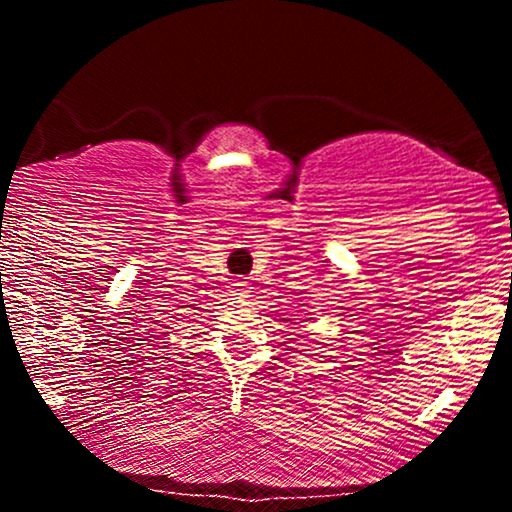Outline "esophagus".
<instances>
[{
	"instance_id": "obj_1",
	"label": "esophagus",
	"mask_w": 512,
	"mask_h": 512,
	"mask_svg": "<svg viewBox=\"0 0 512 512\" xmlns=\"http://www.w3.org/2000/svg\"><path fill=\"white\" fill-rule=\"evenodd\" d=\"M233 286H236V291H238V296H248V293H250V284H248V281H245V279H238L236 281V284H233Z\"/></svg>"
}]
</instances>
